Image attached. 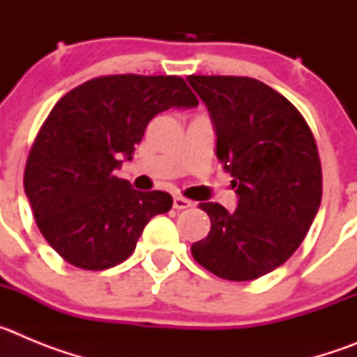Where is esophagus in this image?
Segmentation results:
<instances>
[{
	"label": "esophagus",
	"instance_id": "esophagus-1",
	"mask_svg": "<svg viewBox=\"0 0 357 357\" xmlns=\"http://www.w3.org/2000/svg\"><path fill=\"white\" fill-rule=\"evenodd\" d=\"M173 207H175V209H189V207H193V202L191 200H188V198H184V197H175L173 198Z\"/></svg>",
	"mask_w": 357,
	"mask_h": 357
}]
</instances>
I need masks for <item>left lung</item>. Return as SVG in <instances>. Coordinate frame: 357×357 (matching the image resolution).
<instances>
[{"mask_svg":"<svg viewBox=\"0 0 357 357\" xmlns=\"http://www.w3.org/2000/svg\"><path fill=\"white\" fill-rule=\"evenodd\" d=\"M216 128V155L232 176L234 211L200 204L211 232L193 243L198 264L227 280H254L301 247L321 202V164L304 116L248 77L191 75Z\"/></svg>","mask_w":357,"mask_h":357,"instance_id":"left-lung-1","label":"left lung"}]
</instances>
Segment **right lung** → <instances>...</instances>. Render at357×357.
I'll return each instance as SVG.
<instances>
[{"instance_id":"add662e5","label":"right lung","mask_w":357,"mask_h":357,"mask_svg":"<svg viewBox=\"0 0 357 357\" xmlns=\"http://www.w3.org/2000/svg\"><path fill=\"white\" fill-rule=\"evenodd\" d=\"M181 77L107 75L55 103L31 144L24 193L40 234L73 266L107 270L135 250L151 218L168 213L172 195L135 191L116 176L132 159L153 116L197 107Z\"/></svg>"}]
</instances>
